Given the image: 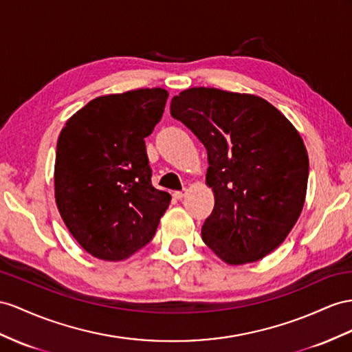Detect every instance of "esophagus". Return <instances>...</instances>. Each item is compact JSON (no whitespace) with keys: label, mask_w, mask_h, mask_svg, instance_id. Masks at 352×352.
<instances>
[{"label":"esophagus","mask_w":352,"mask_h":352,"mask_svg":"<svg viewBox=\"0 0 352 352\" xmlns=\"http://www.w3.org/2000/svg\"><path fill=\"white\" fill-rule=\"evenodd\" d=\"M184 196H186V192H174V197L178 201H182Z\"/></svg>","instance_id":"esophagus-1"}]
</instances>
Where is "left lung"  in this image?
Segmentation results:
<instances>
[{"instance_id":"obj_1","label":"left lung","mask_w":352,"mask_h":352,"mask_svg":"<svg viewBox=\"0 0 352 352\" xmlns=\"http://www.w3.org/2000/svg\"><path fill=\"white\" fill-rule=\"evenodd\" d=\"M170 116L208 153L215 204L202 224L205 244L229 265L267 256L305 204L309 160L299 132L266 99L215 87L174 96Z\"/></svg>"}]
</instances>
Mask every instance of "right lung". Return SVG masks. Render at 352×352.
<instances>
[{
  "label": "right lung",
  "mask_w": 352,
  "mask_h": 352,
  "mask_svg": "<svg viewBox=\"0 0 352 352\" xmlns=\"http://www.w3.org/2000/svg\"><path fill=\"white\" fill-rule=\"evenodd\" d=\"M165 89L99 96L60 131L55 197L80 245L101 260H124L153 239L170 196L151 184L146 141L162 119Z\"/></svg>",
  "instance_id": "obj_1"
}]
</instances>
